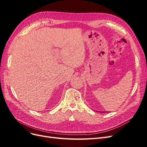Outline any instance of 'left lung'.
I'll use <instances>...</instances> for the list:
<instances>
[{
    "mask_svg": "<svg viewBox=\"0 0 147 147\" xmlns=\"http://www.w3.org/2000/svg\"><path fill=\"white\" fill-rule=\"evenodd\" d=\"M96 112H97V111H96ZM97 112H100V113H105L104 112H99V111H97Z\"/></svg>",
    "mask_w": 147,
    "mask_h": 147,
    "instance_id": "obj_1",
    "label": "left lung"
}]
</instances>
